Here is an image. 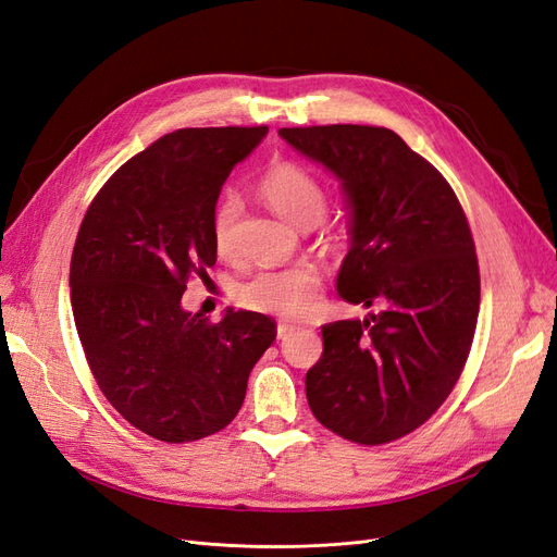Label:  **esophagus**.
<instances>
[{
	"instance_id": "esophagus-1",
	"label": "esophagus",
	"mask_w": 557,
	"mask_h": 557,
	"mask_svg": "<svg viewBox=\"0 0 557 557\" xmlns=\"http://www.w3.org/2000/svg\"><path fill=\"white\" fill-rule=\"evenodd\" d=\"M295 330H297V325H293V323H278V325H276V336H278V339H288V336H290Z\"/></svg>"
}]
</instances>
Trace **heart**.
<instances>
[{"label":"heart","instance_id":"heart-1","mask_svg":"<svg viewBox=\"0 0 557 557\" xmlns=\"http://www.w3.org/2000/svg\"><path fill=\"white\" fill-rule=\"evenodd\" d=\"M260 195L283 221L301 225L318 221L325 213L327 197L307 170L293 162H278L269 166L260 181ZM242 205L237 197H225L213 211L211 232L213 244L221 256L232 252V230L237 223ZM320 274L313 264H293L272 272H260L239 285V301L246 309L272 313L283 318H305L318 307Z\"/></svg>","mask_w":557,"mask_h":557}]
</instances>
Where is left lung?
I'll list each match as a JSON object with an SVG mask.
<instances>
[{
  "label": "left lung",
  "instance_id": "8db88e82",
  "mask_svg": "<svg viewBox=\"0 0 557 557\" xmlns=\"http://www.w3.org/2000/svg\"><path fill=\"white\" fill-rule=\"evenodd\" d=\"M278 134L339 181L350 244L336 276L339 297L383 307L320 330L309 407L348 442H395L442 407L474 339L481 281L465 211L446 178L393 129Z\"/></svg>",
  "mask_w": 557,
  "mask_h": 557
}]
</instances>
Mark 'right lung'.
<instances>
[{
	"label": "right lung",
	"instance_id": "add662e5",
	"mask_svg": "<svg viewBox=\"0 0 557 557\" xmlns=\"http://www.w3.org/2000/svg\"><path fill=\"white\" fill-rule=\"evenodd\" d=\"M267 132L164 134L107 181L81 223L70 269L81 346L113 409L153 440L197 442L230 425L276 339L264 313L225 309L209 323L181 301L185 281L215 264L223 183Z\"/></svg>",
	"mask_w": 557,
	"mask_h": 557
}]
</instances>
